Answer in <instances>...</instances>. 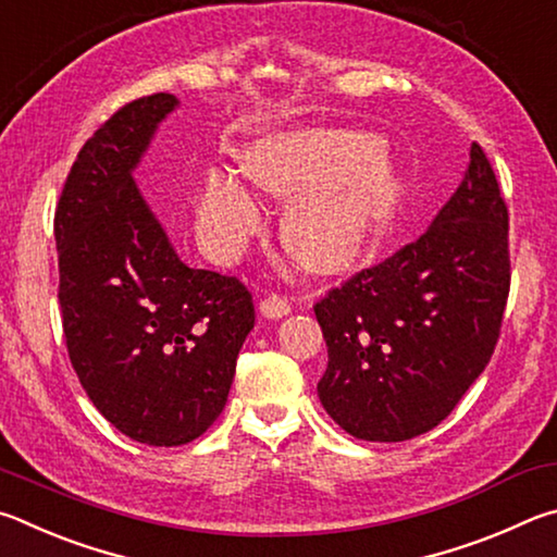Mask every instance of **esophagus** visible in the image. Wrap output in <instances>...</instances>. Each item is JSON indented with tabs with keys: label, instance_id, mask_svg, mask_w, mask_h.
I'll use <instances>...</instances> for the list:
<instances>
[{
	"label": "esophagus",
	"instance_id": "34e87169",
	"mask_svg": "<svg viewBox=\"0 0 557 557\" xmlns=\"http://www.w3.org/2000/svg\"><path fill=\"white\" fill-rule=\"evenodd\" d=\"M259 310H261V315H267V318H284V315L290 313V304H288L286 296L271 294V296L261 298Z\"/></svg>",
	"mask_w": 557,
	"mask_h": 557
}]
</instances>
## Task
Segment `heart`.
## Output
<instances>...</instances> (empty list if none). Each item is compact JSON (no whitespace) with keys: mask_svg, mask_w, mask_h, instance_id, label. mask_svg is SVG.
<instances>
[{"mask_svg":"<svg viewBox=\"0 0 557 557\" xmlns=\"http://www.w3.org/2000/svg\"><path fill=\"white\" fill-rule=\"evenodd\" d=\"M247 173L276 198H296L284 220L286 247L304 267L320 273L347 271L364 261L394 218V173L374 136H278L249 153ZM259 218V205L244 183L230 173L210 175L200 200V227L214 251H239Z\"/></svg>","mask_w":557,"mask_h":557,"instance_id":"heart-1","label":"heart"}]
</instances>
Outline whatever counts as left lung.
I'll return each mask as SVG.
<instances>
[{
    "label": "left lung",
    "mask_w": 557,
    "mask_h": 557,
    "mask_svg": "<svg viewBox=\"0 0 557 557\" xmlns=\"http://www.w3.org/2000/svg\"><path fill=\"white\" fill-rule=\"evenodd\" d=\"M509 288V208L474 141L431 227L313 306L327 345L320 404L362 441L428 433L490 364Z\"/></svg>",
    "instance_id": "8db88e82"
}]
</instances>
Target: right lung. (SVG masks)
Listing matches in <instances>:
<instances>
[{
  "mask_svg": "<svg viewBox=\"0 0 557 557\" xmlns=\"http://www.w3.org/2000/svg\"><path fill=\"white\" fill-rule=\"evenodd\" d=\"M175 104L156 92L120 107L77 153L53 220L75 374L116 431L156 447L190 443L214 423L253 327L249 288L185 267L134 185Z\"/></svg>",
  "mask_w": 557,
  "mask_h": 557,
  "instance_id": "obj_1",
  "label": "right lung"
}]
</instances>
